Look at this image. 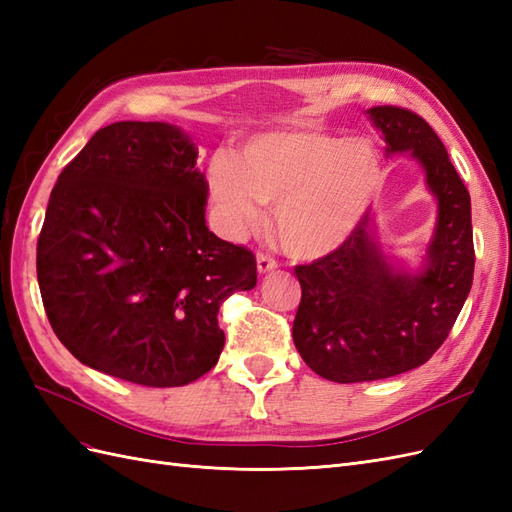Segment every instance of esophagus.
Returning <instances> with one entry per match:
<instances>
[{
	"instance_id": "1",
	"label": "esophagus",
	"mask_w": 512,
	"mask_h": 512,
	"mask_svg": "<svg viewBox=\"0 0 512 512\" xmlns=\"http://www.w3.org/2000/svg\"><path fill=\"white\" fill-rule=\"evenodd\" d=\"M256 267H258L260 275H265V273H271V271L277 269V262L269 254H258L256 256Z\"/></svg>"
}]
</instances>
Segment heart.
Segmentation results:
<instances>
[{"instance_id":"b5f03b06","label":"heart","mask_w":512,"mask_h":512,"mask_svg":"<svg viewBox=\"0 0 512 512\" xmlns=\"http://www.w3.org/2000/svg\"><path fill=\"white\" fill-rule=\"evenodd\" d=\"M376 147L365 138L322 130H280L254 136L239 158L220 153L207 188L224 235L239 239L273 206V230L294 258H320L359 228L380 190Z\"/></svg>"}]
</instances>
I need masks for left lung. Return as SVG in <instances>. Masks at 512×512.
Returning <instances> with one entry per match:
<instances>
[{
    "label": "left lung",
    "mask_w": 512,
    "mask_h": 512,
    "mask_svg": "<svg viewBox=\"0 0 512 512\" xmlns=\"http://www.w3.org/2000/svg\"><path fill=\"white\" fill-rule=\"evenodd\" d=\"M386 153H410L436 198L431 241L416 271L386 256L365 215L335 252L294 269L301 303L292 339L331 382H369L427 363L466 303L474 277L470 194L429 123L399 106L365 111Z\"/></svg>",
    "instance_id": "left-lung-1"
}]
</instances>
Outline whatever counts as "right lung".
Returning <instances> with one entry per match:
<instances>
[{
    "instance_id": "1",
    "label": "right lung",
    "mask_w": 512,
    "mask_h": 512,
    "mask_svg": "<svg viewBox=\"0 0 512 512\" xmlns=\"http://www.w3.org/2000/svg\"><path fill=\"white\" fill-rule=\"evenodd\" d=\"M196 158L173 123L117 121L61 170L36 269L51 327L83 365L164 389L218 363L220 305L256 286V258L207 228Z\"/></svg>"
}]
</instances>
